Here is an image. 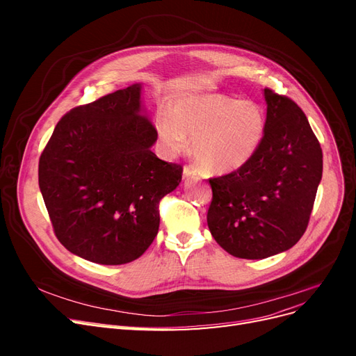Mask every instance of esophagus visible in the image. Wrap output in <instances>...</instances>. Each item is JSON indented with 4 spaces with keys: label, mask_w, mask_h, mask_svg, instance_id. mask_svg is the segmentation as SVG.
I'll return each instance as SVG.
<instances>
[{
    "label": "esophagus",
    "mask_w": 356,
    "mask_h": 356,
    "mask_svg": "<svg viewBox=\"0 0 356 356\" xmlns=\"http://www.w3.org/2000/svg\"><path fill=\"white\" fill-rule=\"evenodd\" d=\"M182 174H184V178H187V179H199L200 178V170L191 165H186L184 170H182Z\"/></svg>",
    "instance_id": "esophagus-1"
}]
</instances>
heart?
I'll return each instance as SVG.
<instances>
[{
  "instance_id": "b5f03b06",
  "label": "heart",
  "mask_w": 356,
  "mask_h": 356,
  "mask_svg": "<svg viewBox=\"0 0 356 356\" xmlns=\"http://www.w3.org/2000/svg\"><path fill=\"white\" fill-rule=\"evenodd\" d=\"M156 131L170 156L184 153L193 136L200 165L225 174L250 161L261 145L266 118L261 106L222 95H191L172 101L156 115Z\"/></svg>"
}]
</instances>
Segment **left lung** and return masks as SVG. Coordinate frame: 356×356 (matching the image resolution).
<instances>
[{
	"mask_svg": "<svg viewBox=\"0 0 356 356\" xmlns=\"http://www.w3.org/2000/svg\"><path fill=\"white\" fill-rule=\"evenodd\" d=\"M266 131L241 169L211 178L208 227L222 250L261 260L293 248L307 229L322 178V149L306 114L264 89Z\"/></svg>",
	"mask_w": 356,
	"mask_h": 356,
	"instance_id": "1",
	"label": "left lung"
}]
</instances>
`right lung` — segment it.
Here are the masks:
<instances>
[{
	"mask_svg": "<svg viewBox=\"0 0 356 356\" xmlns=\"http://www.w3.org/2000/svg\"><path fill=\"white\" fill-rule=\"evenodd\" d=\"M136 83L63 115L41 153L38 184L56 238L84 260L141 257L159 232V202L181 182L160 160Z\"/></svg>",
	"mask_w": 356,
	"mask_h": 356,
	"instance_id": "add662e5",
	"label": "right lung"
}]
</instances>
